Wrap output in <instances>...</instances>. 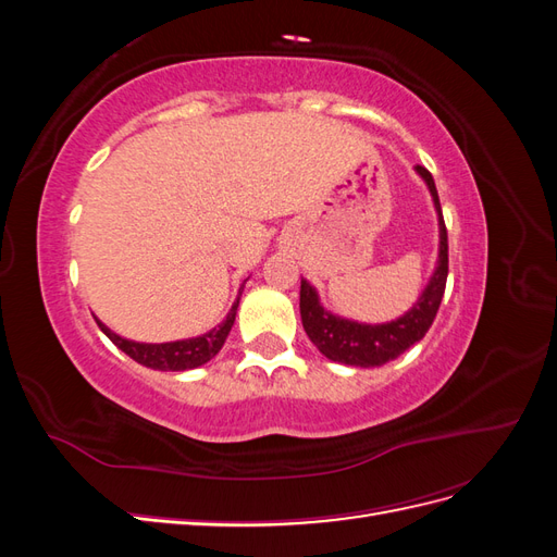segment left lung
<instances>
[{
  "label": "left lung",
  "instance_id": "obj_1",
  "mask_svg": "<svg viewBox=\"0 0 557 557\" xmlns=\"http://www.w3.org/2000/svg\"><path fill=\"white\" fill-rule=\"evenodd\" d=\"M413 172L423 178V183L430 190L434 213H436V225H440V250H436L434 272L409 311H404L395 320H387V323H358V320H350L334 311H327L323 307V301H320L318 290L307 278H301V288H299L301 325H305V332L309 334L313 346L332 362L364 367V369L391 362L397 356H401L404 350H409L416 342L423 339L436 311H440L444 288H446V276H448V234H446L440 195H436L432 174L420 164L413 166Z\"/></svg>",
  "mask_w": 557,
  "mask_h": 557
}]
</instances>
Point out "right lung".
Returning <instances> with one entry per match:
<instances>
[{"label": "right lung", "mask_w": 557, "mask_h": 557, "mask_svg": "<svg viewBox=\"0 0 557 557\" xmlns=\"http://www.w3.org/2000/svg\"><path fill=\"white\" fill-rule=\"evenodd\" d=\"M244 283L239 288L237 301H234L232 309L227 311L223 323L213 327V330H209V332H205V334L188 336V339H176V342H164V344L134 342V339H125V336H121V334H115L99 318H95V320H97L99 330H102L117 348L127 352V356L134 362H139V364L150 367V369H160V372H188V369H197L201 364H207L209 360H213L218 356V350L223 348L227 334L234 325V318H237L239 299H242V293H244Z\"/></svg>", "instance_id": "right-lung-1"}]
</instances>
